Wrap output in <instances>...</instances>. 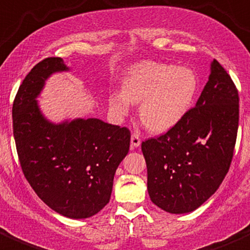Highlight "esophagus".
I'll list each match as a JSON object with an SVG mask.
<instances>
[{
    "mask_svg": "<svg viewBox=\"0 0 250 250\" xmlns=\"http://www.w3.org/2000/svg\"><path fill=\"white\" fill-rule=\"evenodd\" d=\"M140 143H142V140H140V134L139 133L134 132L132 134V138H130V145H132V147L134 149V147L139 146Z\"/></svg>",
    "mask_w": 250,
    "mask_h": 250,
    "instance_id": "obj_1",
    "label": "esophagus"
}]
</instances>
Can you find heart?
I'll return each mask as SVG.
<instances>
[{
  "label": "heart",
  "instance_id": "1",
  "mask_svg": "<svg viewBox=\"0 0 250 250\" xmlns=\"http://www.w3.org/2000/svg\"><path fill=\"white\" fill-rule=\"evenodd\" d=\"M198 85V76L192 68L143 62L129 69L123 81V94H112L110 106L115 112L125 115L128 101L142 104L139 117L143 125L154 133H164L190 110Z\"/></svg>",
  "mask_w": 250,
  "mask_h": 250
}]
</instances>
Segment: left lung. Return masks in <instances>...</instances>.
<instances>
[{
	"label": "left lung",
	"instance_id": "8db88e82",
	"mask_svg": "<svg viewBox=\"0 0 250 250\" xmlns=\"http://www.w3.org/2000/svg\"><path fill=\"white\" fill-rule=\"evenodd\" d=\"M238 103L233 81L214 60L197 105L165 134L142 143L147 192L155 205L186 214L216 192L233 157Z\"/></svg>",
	"mask_w": 250,
	"mask_h": 250
}]
</instances>
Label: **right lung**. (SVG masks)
<instances>
[{"label":"right lung","instance_id":"add662e5","mask_svg":"<svg viewBox=\"0 0 250 250\" xmlns=\"http://www.w3.org/2000/svg\"><path fill=\"white\" fill-rule=\"evenodd\" d=\"M61 57L34 66L13 101V135L21 171L47 207L69 219H86L110 202L113 177L129 151L128 128L98 118L53 125L35 100L45 81L68 71Z\"/></svg>","mask_w":250,"mask_h":250}]
</instances>
